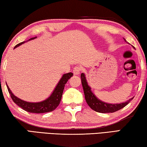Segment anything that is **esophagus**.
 <instances>
[{
  "label": "esophagus",
  "instance_id": "obj_1",
  "mask_svg": "<svg viewBox=\"0 0 147 147\" xmlns=\"http://www.w3.org/2000/svg\"><path fill=\"white\" fill-rule=\"evenodd\" d=\"M82 71V68L78 66H76L73 68V74L74 75H78V74L80 73V71Z\"/></svg>",
  "mask_w": 147,
  "mask_h": 147
}]
</instances>
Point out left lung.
Returning <instances> with one entry per match:
<instances>
[{
	"mask_svg": "<svg viewBox=\"0 0 147 147\" xmlns=\"http://www.w3.org/2000/svg\"><path fill=\"white\" fill-rule=\"evenodd\" d=\"M126 41L125 39H124ZM81 82L82 84L84 94H85V98L87 104H88L90 108L93 109L94 111L99 113H113L119 110L124 107H125L134 98L129 99L128 101L125 102L121 104H108L99 100L95 96L91 90V88L88 86L85 74L84 73L81 74Z\"/></svg>",
	"mask_w": 147,
	"mask_h": 147,
	"instance_id": "left-lung-1",
	"label": "left lung"
}]
</instances>
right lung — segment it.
Masks as SVG:
<instances>
[{
  "instance_id": "right-lung-1",
  "label": "right lung",
  "mask_w": 147,
  "mask_h": 147,
  "mask_svg": "<svg viewBox=\"0 0 147 147\" xmlns=\"http://www.w3.org/2000/svg\"><path fill=\"white\" fill-rule=\"evenodd\" d=\"M35 38H36V37L30 39L29 41L34 39ZM24 43V41L17 44V45L14 47V49H16V47H19V45L23 44ZM73 74L72 73L64 74L58 82V85L56 86L55 89H54L53 93L51 94V95L48 98H47L46 100L39 102H26L21 100V99H20L15 96L14 94L12 93V92L11 91L10 89H9V87L7 84L6 86L11 99L17 105L21 107L22 109H23L24 110L26 111L27 112L34 113H43L53 111L58 106L59 103H60L62 94H63V89L65 88V84L67 82L69 79L70 78L71 76H73Z\"/></svg>"
}]
</instances>
